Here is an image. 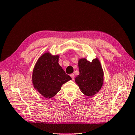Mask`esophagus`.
<instances>
[{"instance_id":"1","label":"esophagus","mask_w":135,"mask_h":135,"mask_svg":"<svg viewBox=\"0 0 135 135\" xmlns=\"http://www.w3.org/2000/svg\"><path fill=\"white\" fill-rule=\"evenodd\" d=\"M70 76L71 78H72L73 80L74 79V74H70Z\"/></svg>"}]
</instances>
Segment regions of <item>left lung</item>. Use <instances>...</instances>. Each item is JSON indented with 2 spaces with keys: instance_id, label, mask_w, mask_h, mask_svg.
<instances>
[{
  "instance_id": "8db88e82",
  "label": "left lung",
  "mask_w": 135,
  "mask_h": 135,
  "mask_svg": "<svg viewBox=\"0 0 135 135\" xmlns=\"http://www.w3.org/2000/svg\"><path fill=\"white\" fill-rule=\"evenodd\" d=\"M80 74L75 78L76 84L85 95H94L101 89L104 82V71L99 60L96 58L89 62L86 59L78 60Z\"/></svg>"
}]
</instances>
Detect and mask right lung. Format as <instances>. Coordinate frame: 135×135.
Listing matches in <instances>:
<instances>
[{"mask_svg": "<svg viewBox=\"0 0 135 135\" xmlns=\"http://www.w3.org/2000/svg\"><path fill=\"white\" fill-rule=\"evenodd\" d=\"M59 55L46 52L39 58L32 75L33 86L41 95L51 98L60 91L62 84L71 80L59 64Z\"/></svg>", "mask_w": 135, "mask_h": 135, "instance_id": "add662e5", "label": "right lung"}]
</instances>
